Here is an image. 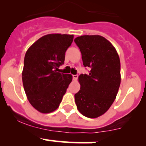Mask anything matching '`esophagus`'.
Returning <instances> with one entry per match:
<instances>
[{
    "mask_svg": "<svg viewBox=\"0 0 146 146\" xmlns=\"http://www.w3.org/2000/svg\"><path fill=\"white\" fill-rule=\"evenodd\" d=\"M78 77V75H73V80L76 81V80H77Z\"/></svg>",
    "mask_w": 146,
    "mask_h": 146,
    "instance_id": "1",
    "label": "esophagus"
}]
</instances>
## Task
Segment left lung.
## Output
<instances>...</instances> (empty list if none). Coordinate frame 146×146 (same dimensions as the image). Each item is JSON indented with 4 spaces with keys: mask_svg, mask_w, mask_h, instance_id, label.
I'll list each match as a JSON object with an SVG mask.
<instances>
[{
    "mask_svg": "<svg viewBox=\"0 0 146 146\" xmlns=\"http://www.w3.org/2000/svg\"><path fill=\"white\" fill-rule=\"evenodd\" d=\"M74 42L79 47L85 67L89 74H81L80 88L75 94L78 111L88 118H97L110 109L116 99L121 83V64L114 46L100 35L78 36Z\"/></svg>",
    "mask_w": 146,
    "mask_h": 146,
    "instance_id": "obj_1",
    "label": "left lung"
}]
</instances>
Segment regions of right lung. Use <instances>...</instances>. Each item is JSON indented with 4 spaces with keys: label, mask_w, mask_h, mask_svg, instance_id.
Instances as JSON below:
<instances>
[{
    "label": "right lung",
    "mask_w": 146,
    "mask_h": 146,
    "mask_svg": "<svg viewBox=\"0 0 146 146\" xmlns=\"http://www.w3.org/2000/svg\"><path fill=\"white\" fill-rule=\"evenodd\" d=\"M73 35L48 34L27 49L24 59L23 83L31 105L43 114L55 111L73 77L57 72L64 63L65 53Z\"/></svg>",
    "instance_id": "add662e5"
}]
</instances>
